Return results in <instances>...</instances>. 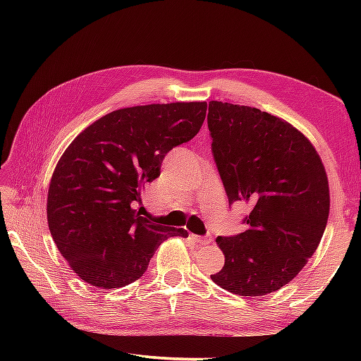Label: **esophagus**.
<instances>
[{
  "mask_svg": "<svg viewBox=\"0 0 361 361\" xmlns=\"http://www.w3.org/2000/svg\"><path fill=\"white\" fill-rule=\"evenodd\" d=\"M192 239L197 242V243H210L212 242V235L207 234V235H192Z\"/></svg>",
  "mask_w": 361,
  "mask_h": 361,
  "instance_id": "obj_1",
  "label": "esophagus"
}]
</instances>
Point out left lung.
Returning <instances> with one entry per match:
<instances>
[{
  "instance_id": "8db88e82",
  "label": "left lung",
  "mask_w": 361,
  "mask_h": 361,
  "mask_svg": "<svg viewBox=\"0 0 361 361\" xmlns=\"http://www.w3.org/2000/svg\"><path fill=\"white\" fill-rule=\"evenodd\" d=\"M207 122L229 205L252 207L245 232L216 239L224 266L210 277L234 295H269L298 276L322 240L325 167L301 132L258 108L210 102Z\"/></svg>"
}]
</instances>
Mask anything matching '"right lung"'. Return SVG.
<instances>
[{"instance_id": "obj_1", "label": "right lung", "mask_w": 361, "mask_h": 361, "mask_svg": "<svg viewBox=\"0 0 361 361\" xmlns=\"http://www.w3.org/2000/svg\"><path fill=\"white\" fill-rule=\"evenodd\" d=\"M205 113V102L116 109L65 149L49 185L47 223L84 282L105 290L135 282L164 240L188 235L148 221L132 205L161 175L167 152L197 135Z\"/></svg>"}]
</instances>
